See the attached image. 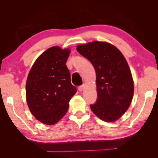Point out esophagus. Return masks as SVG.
Returning a JSON list of instances; mask_svg holds the SVG:
<instances>
[{"label":"esophagus","mask_w":158,"mask_h":158,"mask_svg":"<svg viewBox=\"0 0 158 158\" xmlns=\"http://www.w3.org/2000/svg\"><path fill=\"white\" fill-rule=\"evenodd\" d=\"M84 88H85V85H80V86H79V87H78V90L80 91V92H82V91H83V90H84Z\"/></svg>","instance_id":"34e87169"}]
</instances>
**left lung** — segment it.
<instances>
[{
  "label": "left lung",
  "mask_w": 158,
  "mask_h": 158,
  "mask_svg": "<svg viewBox=\"0 0 158 158\" xmlns=\"http://www.w3.org/2000/svg\"><path fill=\"white\" fill-rule=\"evenodd\" d=\"M76 50L92 63L96 73L98 100L91 109L102 121H116L128 110L134 94V81L125 56L104 41L78 45Z\"/></svg>",
  "instance_id": "obj_1"
}]
</instances>
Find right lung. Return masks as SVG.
Masks as SVG:
<instances>
[{
  "instance_id": "right-lung-1",
  "label": "right lung",
  "mask_w": 158,
  "mask_h": 158,
  "mask_svg": "<svg viewBox=\"0 0 158 158\" xmlns=\"http://www.w3.org/2000/svg\"><path fill=\"white\" fill-rule=\"evenodd\" d=\"M69 48L51 47L41 54L28 74L26 84L27 106L37 120L55 125L63 118L76 93L66 65Z\"/></svg>"
}]
</instances>
